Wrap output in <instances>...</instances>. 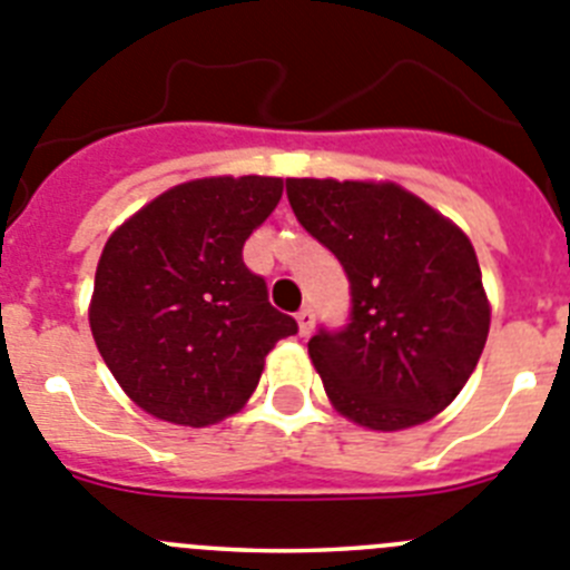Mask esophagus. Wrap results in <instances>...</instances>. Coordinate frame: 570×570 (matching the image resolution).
Returning <instances> with one entry per match:
<instances>
[{
  "mask_svg": "<svg viewBox=\"0 0 570 570\" xmlns=\"http://www.w3.org/2000/svg\"><path fill=\"white\" fill-rule=\"evenodd\" d=\"M296 322H299L302 336H307V333L313 331V311H311V307H302V311L296 313Z\"/></svg>",
  "mask_w": 570,
  "mask_h": 570,
  "instance_id": "1",
  "label": "esophagus"
}]
</instances>
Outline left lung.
Wrapping results in <instances>:
<instances>
[{
	"label": "left lung",
	"instance_id": "8db88e82",
	"mask_svg": "<svg viewBox=\"0 0 570 570\" xmlns=\"http://www.w3.org/2000/svg\"><path fill=\"white\" fill-rule=\"evenodd\" d=\"M299 226L342 263L347 325L307 342L327 399L370 430H406L452 404L489 336L472 243L393 183L288 177Z\"/></svg>",
	"mask_w": 570,
	"mask_h": 570
}]
</instances>
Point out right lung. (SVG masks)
<instances>
[{
    "instance_id": "1",
    "label": "right lung",
    "mask_w": 570,
    "mask_h": 570,
    "mask_svg": "<svg viewBox=\"0 0 570 570\" xmlns=\"http://www.w3.org/2000/svg\"><path fill=\"white\" fill-rule=\"evenodd\" d=\"M279 197V177L183 183L104 245L92 338L149 415L183 426L223 421L257 390L274 344L299 331L243 263L245 239Z\"/></svg>"
}]
</instances>
